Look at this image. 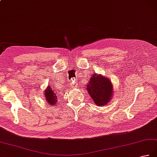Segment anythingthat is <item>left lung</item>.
<instances>
[{
	"label": "left lung",
	"mask_w": 157,
	"mask_h": 157,
	"mask_svg": "<svg viewBox=\"0 0 157 157\" xmlns=\"http://www.w3.org/2000/svg\"><path fill=\"white\" fill-rule=\"evenodd\" d=\"M88 94L98 106L109 102L113 96V85L109 79L100 74L94 73L86 86Z\"/></svg>",
	"instance_id": "1"
}]
</instances>
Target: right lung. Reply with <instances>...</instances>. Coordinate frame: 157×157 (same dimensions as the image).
<instances>
[{
  "label": "right lung",
  "mask_w": 157,
  "mask_h": 157,
  "mask_svg": "<svg viewBox=\"0 0 157 157\" xmlns=\"http://www.w3.org/2000/svg\"><path fill=\"white\" fill-rule=\"evenodd\" d=\"M57 92H55L54 88H52V86L49 85L44 91V95L46 101L50 105H54L58 101Z\"/></svg>",
  "instance_id": "obj_1"
}]
</instances>
